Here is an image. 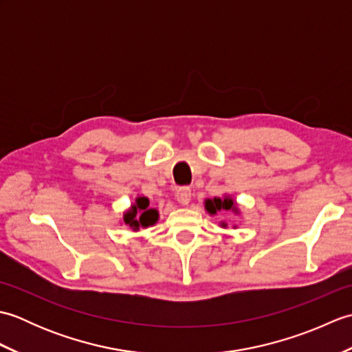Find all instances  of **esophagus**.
<instances>
[{
    "instance_id": "34e87169",
    "label": "esophagus",
    "mask_w": 352,
    "mask_h": 352,
    "mask_svg": "<svg viewBox=\"0 0 352 352\" xmlns=\"http://www.w3.org/2000/svg\"><path fill=\"white\" fill-rule=\"evenodd\" d=\"M190 198H192V193L189 188H180L177 190V201L182 206H188L190 203Z\"/></svg>"
}]
</instances>
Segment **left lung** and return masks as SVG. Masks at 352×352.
Instances as JSON below:
<instances>
[{"mask_svg": "<svg viewBox=\"0 0 352 352\" xmlns=\"http://www.w3.org/2000/svg\"><path fill=\"white\" fill-rule=\"evenodd\" d=\"M206 204V210L210 213V214H216L221 210H226V212H233V213H239V208L236 201L231 198V197H223V198H213V199H206L204 201ZM222 227H227L226 222L221 223Z\"/></svg>", "mask_w": 352, "mask_h": 352, "instance_id": "left-lung-1", "label": "left lung"}]
</instances>
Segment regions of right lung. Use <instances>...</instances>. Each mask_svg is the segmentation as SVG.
I'll use <instances>...</instances> for the list:
<instances>
[{
	"mask_svg": "<svg viewBox=\"0 0 352 352\" xmlns=\"http://www.w3.org/2000/svg\"><path fill=\"white\" fill-rule=\"evenodd\" d=\"M157 221H159V212L149 207L146 197H138L136 203L124 213V223L133 231H138L140 227H151Z\"/></svg>",
	"mask_w": 352,
	"mask_h": 352,
	"instance_id": "1",
	"label": "right lung"
}]
</instances>
